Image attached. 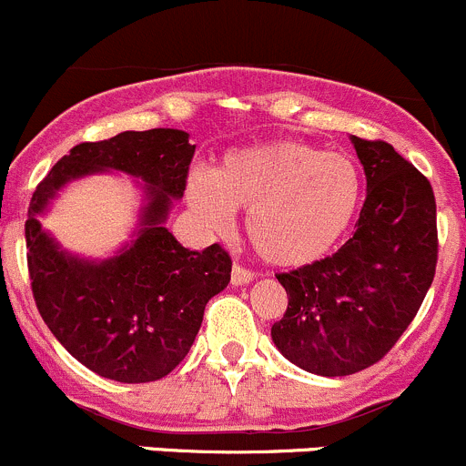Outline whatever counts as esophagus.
I'll list each match as a JSON object with an SVG mask.
<instances>
[{"instance_id": "1", "label": "esophagus", "mask_w": 466, "mask_h": 466, "mask_svg": "<svg viewBox=\"0 0 466 466\" xmlns=\"http://www.w3.org/2000/svg\"><path fill=\"white\" fill-rule=\"evenodd\" d=\"M248 280H253V271H248L247 267H242L235 262L233 269H231V283L233 285H247Z\"/></svg>"}]
</instances>
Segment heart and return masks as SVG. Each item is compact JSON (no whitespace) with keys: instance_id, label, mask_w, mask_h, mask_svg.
<instances>
[{"instance_id":"obj_1","label":"heart","mask_w":466,"mask_h":466,"mask_svg":"<svg viewBox=\"0 0 466 466\" xmlns=\"http://www.w3.org/2000/svg\"><path fill=\"white\" fill-rule=\"evenodd\" d=\"M360 199V169L349 156L294 140L231 151L187 187L192 210L210 227H224L228 210L247 213L248 239L279 267L324 258L349 231Z\"/></svg>"}]
</instances>
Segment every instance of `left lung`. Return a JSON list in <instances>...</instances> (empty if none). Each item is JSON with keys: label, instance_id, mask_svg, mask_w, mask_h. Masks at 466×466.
Segmentation results:
<instances>
[{"label": "left lung", "instance_id": "1", "mask_svg": "<svg viewBox=\"0 0 466 466\" xmlns=\"http://www.w3.org/2000/svg\"><path fill=\"white\" fill-rule=\"evenodd\" d=\"M367 177L356 233L333 256L276 274L288 310L271 326L301 370L349 376L376 365L421 308L437 267L432 186L390 142L353 136Z\"/></svg>", "mask_w": 466, "mask_h": 466}]
</instances>
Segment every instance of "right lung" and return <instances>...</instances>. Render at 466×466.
I'll use <instances>...</instances> for the list:
<instances>
[{"instance_id":"add662e5","label":"right lung","mask_w":466,"mask_h":466,"mask_svg":"<svg viewBox=\"0 0 466 466\" xmlns=\"http://www.w3.org/2000/svg\"><path fill=\"white\" fill-rule=\"evenodd\" d=\"M195 145L186 131H124L81 142L38 183L25 224L31 292L54 338L81 365L119 383L167 376L190 351L208 299L231 280L222 244L181 247L163 227L174 197H183ZM119 168L147 183L141 235L110 261L87 263L63 254L35 215L72 177Z\"/></svg>"}]
</instances>
